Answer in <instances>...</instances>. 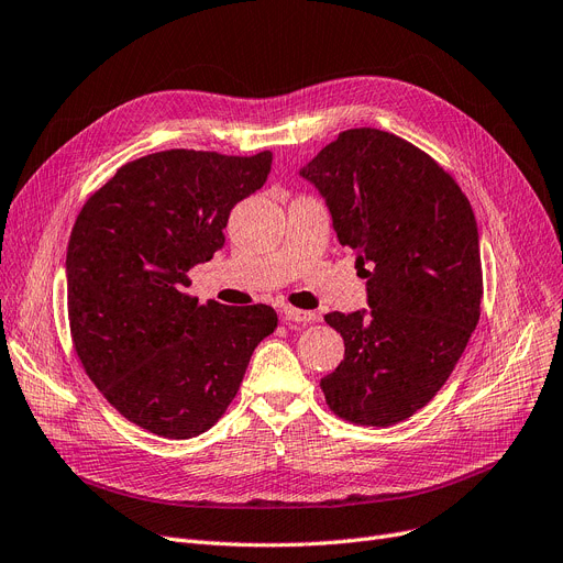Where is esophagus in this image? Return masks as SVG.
I'll use <instances>...</instances> for the list:
<instances>
[{
    "label": "esophagus",
    "mask_w": 563,
    "mask_h": 563,
    "mask_svg": "<svg viewBox=\"0 0 563 563\" xmlns=\"http://www.w3.org/2000/svg\"><path fill=\"white\" fill-rule=\"evenodd\" d=\"M284 318L288 320V323L305 325V323H313L318 316L313 311H305V309H296V307H284Z\"/></svg>",
    "instance_id": "obj_1"
}]
</instances>
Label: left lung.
<instances>
[{"label": "left lung", "mask_w": 563, "mask_h": 563, "mask_svg": "<svg viewBox=\"0 0 563 563\" xmlns=\"http://www.w3.org/2000/svg\"><path fill=\"white\" fill-rule=\"evenodd\" d=\"M300 176L325 199L339 243L357 252L368 298V309L325 316L345 355L320 389L341 419L404 421L440 391L478 323L472 206L431 155L376 128L341 132Z\"/></svg>", "instance_id": "8db88e82"}]
</instances>
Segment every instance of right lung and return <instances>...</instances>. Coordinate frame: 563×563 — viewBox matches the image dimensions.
Here are the masks:
<instances>
[{
	"mask_svg": "<svg viewBox=\"0 0 563 563\" xmlns=\"http://www.w3.org/2000/svg\"><path fill=\"white\" fill-rule=\"evenodd\" d=\"M271 165V151H159L123 165L79 210L66 254L75 353L148 433H206L277 328L267 305H201L185 292L187 273L224 247L231 208L261 190Z\"/></svg>",
	"mask_w": 563,
	"mask_h": 563,
	"instance_id": "obj_1",
	"label": "right lung"
}]
</instances>
